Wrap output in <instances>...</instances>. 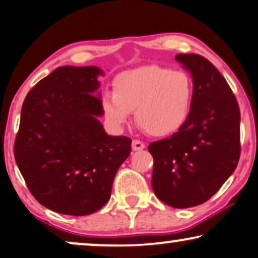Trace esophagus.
Returning <instances> with one entry per match:
<instances>
[{
  "label": "esophagus",
  "instance_id": "esophagus-1",
  "mask_svg": "<svg viewBox=\"0 0 258 258\" xmlns=\"http://www.w3.org/2000/svg\"><path fill=\"white\" fill-rule=\"evenodd\" d=\"M144 149H145L144 143L140 142V140H133L132 142V150L133 151H142Z\"/></svg>",
  "mask_w": 258,
  "mask_h": 258
}]
</instances>
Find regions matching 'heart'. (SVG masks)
I'll list each match as a JSON object with an SVG mask.
<instances>
[{
    "mask_svg": "<svg viewBox=\"0 0 258 258\" xmlns=\"http://www.w3.org/2000/svg\"><path fill=\"white\" fill-rule=\"evenodd\" d=\"M194 81L184 71L149 64L125 71L106 92L101 108L114 128H122L135 111L136 122L153 137L176 133L190 116Z\"/></svg>",
    "mask_w": 258,
    "mask_h": 258,
    "instance_id": "obj_1",
    "label": "heart"
}]
</instances>
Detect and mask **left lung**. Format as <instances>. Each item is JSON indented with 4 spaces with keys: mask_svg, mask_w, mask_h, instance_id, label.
Wrapping results in <instances>:
<instances>
[{
    "mask_svg": "<svg viewBox=\"0 0 258 258\" xmlns=\"http://www.w3.org/2000/svg\"><path fill=\"white\" fill-rule=\"evenodd\" d=\"M176 60L194 81L190 116L178 132L147 150L154 161V194L170 207L185 209L210 199L235 171L241 114L228 82L210 61L197 54H178Z\"/></svg>",
    "mask_w": 258,
    "mask_h": 258,
    "instance_id": "left-lung-1",
    "label": "left lung"
}]
</instances>
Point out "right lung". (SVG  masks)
I'll return each instance as SVG.
<instances>
[{
	"label": "right lung",
	"instance_id": "add662e5",
	"mask_svg": "<svg viewBox=\"0 0 258 258\" xmlns=\"http://www.w3.org/2000/svg\"><path fill=\"white\" fill-rule=\"evenodd\" d=\"M97 66H63L27 94L14 156L29 191L57 214L86 216L111 197L115 173L132 140L106 133L99 118Z\"/></svg>",
	"mask_w": 258,
	"mask_h": 258
}]
</instances>
